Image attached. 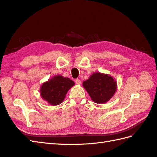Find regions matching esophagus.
<instances>
[{"label": "esophagus", "mask_w": 157, "mask_h": 157, "mask_svg": "<svg viewBox=\"0 0 157 157\" xmlns=\"http://www.w3.org/2000/svg\"><path fill=\"white\" fill-rule=\"evenodd\" d=\"M75 82L76 84H80V83H81V80L79 79H76L75 80Z\"/></svg>", "instance_id": "esophagus-1"}]
</instances>
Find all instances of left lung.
Listing matches in <instances>:
<instances>
[{"label": "left lung", "mask_w": 157, "mask_h": 157, "mask_svg": "<svg viewBox=\"0 0 157 157\" xmlns=\"http://www.w3.org/2000/svg\"><path fill=\"white\" fill-rule=\"evenodd\" d=\"M83 86L93 101L103 104L113 97L117 89L115 79L109 74L93 73L88 79L83 82Z\"/></svg>", "instance_id": "left-lung-1"}]
</instances>
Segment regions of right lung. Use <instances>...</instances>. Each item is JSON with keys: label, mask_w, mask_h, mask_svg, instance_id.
Returning a JSON list of instances; mask_svg holds the SVG:
<instances>
[{"label": "right lung", "mask_w": 157, "mask_h": 157, "mask_svg": "<svg viewBox=\"0 0 157 157\" xmlns=\"http://www.w3.org/2000/svg\"><path fill=\"white\" fill-rule=\"evenodd\" d=\"M74 86V82L68 78L58 75L42 84L40 93L43 99L51 105L62 103L69 89Z\"/></svg>", "instance_id": "obj_1"}]
</instances>
